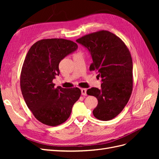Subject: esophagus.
<instances>
[{
	"label": "esophagus",
	"instance_id": "34e87169",
	"mask_svg": "<svg viewBox=\"0 0 159 159\" xmlns=\"http://www.w3.org/2000/svg\"><path fill=\"white\" fill-rule=\"evenodd\" d=\"M81 95H87V93H86L87 89L83 88V89H81Z\"/></svg>",
	"mask_w": 159,
	"mask_h": 159
}]
</instances>
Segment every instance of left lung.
<instances>
[{
    "label": "left lung",
    "mask_w": 159,
    "mask_h": 159,
    "mask_svg": "<svg viewBox=\"0 0 159 159\" xmlns=\"http://www.w3.org/2000/svg\"><path fill=\"white\" fill-rule=\"evenodd\" d=\"M76 42L87 48L93 62L90 71L102 78L101 89L91 88L87 94L98 99L95 118L109 121L125 107L133 91V61L127 46L119 37L107 30L86 34Z\"/></svg>",
    "instance_id": "left-lung-1"
}]
</instances>
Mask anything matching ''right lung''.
<instances>
[{"mask_svg":"<svg viewBox=\"0 0 159 159\" xmlns=\"http://www.w3.org/2000/svg\"><path fill=\"white\" fill-rule=\"evenodd\" d=\"M78 48L74 42L49 38L36 42L28 50L20 74V89L28 107L35 118L48 126H57L70 116L81 95L78 88L54 87L59 64Z\"/></svg>","mask_w":159,"mask_h":159,"instance_id":"1","label":"right lung"}]
</instances>
